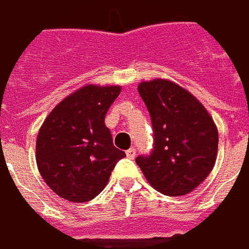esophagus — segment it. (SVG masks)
Wrapping results in <instances>:
<instances>
[{"label":"esophagus","instance_id":"1","mask_svg":"<svg viewBox=\"0 0 249 249\" xmlns=\"http://www.w3.org/2000/svg\"><path fill=\"white\" fill-rule=\"evenodd\" d=\"M126 157H129V159H135L136 157V149L135 148H130L126 151Z\"/></svg>","mask_w":249,"mask_h":249}]
</instances>
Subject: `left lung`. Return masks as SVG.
Listing matches in <instances>:
<instances>
[{
	"label": "left lung",
	"instance_id": "8db88e82",
	"mask_svg": "<svg viewBox=\"0 0 249 249\" xmlns=\"http://www.w3.org/2000/svg\"><path fill=\"white\" fill-rule=\"evenodd\" d=\"M139 93L151 116L153 146L136 162L159 192L187 195L207 178L216 161L219 133L213 120L175 82H141Z\"/></svg>",
	"mask_w": 249,
	"mask_h": 249
}]
</instances>
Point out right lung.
I'll list each match as a JSON object with an SVG mask.
<instances>
[{"label":"right lung","instance_id":"obj_1","mask_svg":"<svg viewBox=\"0 0 249 249\" xmlns=\"http://www.w3.org/2000/svg\"><path fill=\"white\" fill-rule=\"evenodd\" d=\"M120 87L88 85L53 109L41 126L36 160L45 183L62 198L85 203L108 184L125 152L113 145L105 116Z\"/></svg>","mask_w":249,"mask_h":249}]
</instances>
